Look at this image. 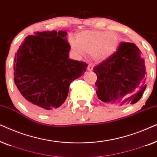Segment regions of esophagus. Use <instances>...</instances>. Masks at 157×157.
I'll return each instance as SVG.
<instances>
[{
  "mask_svg": "<svg viewBox=\"0 0 157 157\" xmlns=\"http://www.w3.org/2000/svg\"><path fill=\"white\" fill-rule=\"evenodd\" d=\"M88 71H91L92 70H93V68H94V66H93V65H92V64H89V66H88Z\"/></svg>",
  "mask_w": 157,
  "mask_h": 157,
  "instance_id": "34e87169",
  "label": "esophagus"
}]
</instances>
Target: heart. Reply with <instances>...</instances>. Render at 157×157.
Listing matches in <instances>:
<instances>
[{"mask_svg": "<svg viewBox=\"0 0 157 157\" xmlns=\"http://www.w3.org/2000/svg\"><path fill=\"white\" fill-rule=\"evenodd\" d=\"M71 48L78 55L90 54L95 61L108 59L119 46L120 38L117 33L105 31H83L78 33L76 39L69 36Z\"/></svg>", "mask_w": 157, "mask_h": 157, "instance_id": "1", "label": "heart"}]
</instances>
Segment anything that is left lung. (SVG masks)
<instances>
[{"mask_svg":"<svg viewBox=\"0 0 157 157\" xmlns=\"http://www.w3.org/2000/svg\"><path fill=\"white\" fill-rule=\"evenodd\" d=\"M94 71L97 75L96 94L103 102L134 104L147 88L144 59L132 43H121L111 57L94 68Z\"/></svg>","mask_w":157,"mask_h":157,"instance_id":"1","label":"left lung"}]
</instances>
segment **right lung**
Instances as JSON below:
<instances>
[{
	"label": "right lung",
	"mask_w": 157,
	"mask_h": 157,
	"mask_svg": "<svg viewBox=\"0 0 157 157\" xmlns=\"http://www.w3.org/2000/svg\"><path fill=\"white\" fill-rule=\"evenodd\" d=\"M66 31L36 32L29 36L14 59V82L28 108L48 113L61 106L70 83L86 72L87 63L69 59Z\"/></svg>",
	"instance_id": "1"
}]
</instances>
